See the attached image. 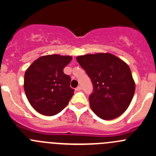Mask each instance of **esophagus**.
<instances>
[{
	"label": "esophagus",
	"instance_id": "34e87169",
	"mask_svg": "<svg viewBox=\"0 0 156 156\" xmlns=\"http://www.w3.org/2000/svg\"><path fill=\"white\" fill-rule=\"evenodd\" d=\"M81 90H82V88H81V86H78V87H77L76 88H75V90H76V91H81Z\"/></svg>",
	"mask_w": 156,
	"mask_h": 156
}]
</instances>
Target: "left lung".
<instances>
[{
    "label": "left lung",
    "instance_id": "left-lung-1",
    "mask_svg": "<svg viewBox=\"0 0 156 156\" xmlns=\"http://www.w3.org/2000/svg\"><path fill=\"white\" fill-rule=\"evenodd\" d=\"M76 60L93 83V91L89 97L92 111L106 120L123 114L135 90L129 66L109 53L90 54L77 57Z\"/></svg>",
    "mask_w": 156,
    "mask_h": 156
}]
</instances>
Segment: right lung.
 I'll return each instance as SVG.
<instances>
[{
  "label": "right lung",
  "mask_w": 156,
  "mask_h": 156,
  "mask_svg": "<svg viewBox=\"0 0 156 156\" xmlns=\"http://www.w3.org/2000/svg\"><path fill=\"white\" fill-rule=\"evenodd\" d=\"M71 56L46 55L36 60L24 74V89L33 108L39 114L54 116L68 105L74 94L71 78L63 73Z\"/></svg>",
  "instance_id": "add662e5"
}]
</instances>
